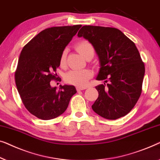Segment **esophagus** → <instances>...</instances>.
Segmentation results:
<instances>
[{"label": "esophagus", "instance_id": "esophagus-1", "mask_svg": "<svg viewBox=\"0 0 160 160\" xmlns=\"http://www.w3.org/2000/svg\"><path fill=\"white\" fill-rule=\"evenodd\" d=\"M86 88H87V87H77V88H76V89H77L78 91H82V90H85Z\"/></svg>", "mask_w": 160, "mask_h": 160}]
</instances>
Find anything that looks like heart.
I'll list each match as a JSON object with an SVG mask.
<instances>
[{"mask_svg":"<svg viewBox=\"0 0 160 160\" xmlns=\"http://www.w3.org/2000/svg\"><path fill=\"white\" fill-rule=\"evenodd\" d=\"M76 49L85 58L88 57L93 58L94 55V48L92 45L87 40H82L76 45ZM67 51L64 50L62 53L60 57V64L64 65L66 61ZM93 76V73L90 69H85L81 70H71L65 75L64 80L67 83L76 85L78 87L85 86L88 81Z\"/></svg>","mask_w":160,"mask_h":160,"instance_id":"obj_1","label":"heart"}]
</instances>
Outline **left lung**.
I'll use <instances>...</instances> for the list:
<instances>
[{
  "label": "left lung",
  "instance_id": "left-lung-1",
  "mask_svg": "<svg viewBox=\"0 0 160 160\" xmlns=\"http://www.w3.org/2000/svg\"><path fill=\"white\" fill-rule=\"evenodd\" d=\"M78 36L88 40L98 55L100 69L96 80L109 82L96 87L98 97L92 109L107 120L124 117L142 91L145 67L136 45L114 28L85 25Z\"/></svg>",
  "mask_w": 160,
  "mask_h": 160
}]
</instances>
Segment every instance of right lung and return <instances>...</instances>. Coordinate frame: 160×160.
I'll return each mask as SVG.
<instances>
[{"mask_svg":"<svg viewBox=\"0 0 160 160\" xmlns=\"http://www.w3.org/2000/svg\"><path fill=\"white\" fill-rule=\"evenodd\" d=\"M74 26L47 28L24 46L15 72V82L24 107L43 120L64 113L72 96L77 93L74 85L51 87L60 65L62 53L81 28Z\"/></svg>","mask_w":160,"mask_h":160,"instance_id":"1","label":"right lung"}]
</instances>
